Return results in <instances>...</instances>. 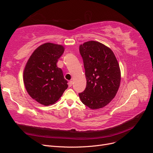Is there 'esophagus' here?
<instances>
[{
    "instance_id": "34e87169",
    "label": "esophagus",
    "mask_w": 153,
    "mask_h": 153,
    "mask_svg": "<svg viewBox=\"0 0 153 153\" xmlns=\"http://www.w3.org/2000/svg\"><path fill=\"white\" fill-rule=\"evenodd\" d=\"M72 84H73V82H72V81H69V82H68V85H69V87L72 86Z\"/></svg>"
}]
</instances>
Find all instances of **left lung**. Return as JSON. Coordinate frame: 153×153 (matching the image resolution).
Here are the masks:
<instances>
[{
  "label": "left lung",
  "instance_id": "8db88e82",
  "mask_svg": "<svg viewBox=\"0 0 153 153\" xmlns=\"http://www.w3.org/2000/svg\"><path fill=\"white\" fill-rule=\"evenodd\" d=\"M87 85L79 93L82 102L92 110L103 108L116 95L121 83L119 64L112 50L98 41L80 45Z\"/></svg>",
  "mask_w": 153,
  "mask_h": 153
}]
</instances>
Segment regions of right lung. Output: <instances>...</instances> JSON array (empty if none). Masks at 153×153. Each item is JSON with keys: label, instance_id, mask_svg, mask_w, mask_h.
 I'll use <instances>...</instances> for the list:
<instances>
[{"label": "right lung", "instance_id": "right-lung-1", "mask_svg": "<svg viewBox=\"0 0 153 153\" xmlns=\"http://www.w3.org/2000/svg\"><path fill=\"white\" fill-rule=\"evenodd\" d=\"M64 51L61 45L44 43L34 51L25 64L23 75L25 89L41 105L55 103L68 87L62 69L57 66Z\"/></svg>", "mask_w": 153, "mask_h": 153}]
</instances>
